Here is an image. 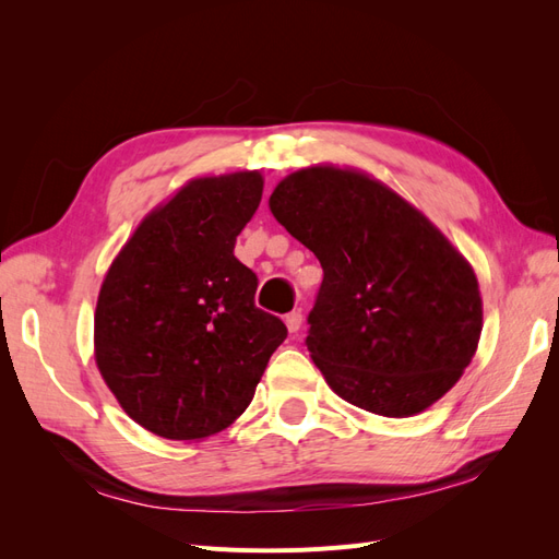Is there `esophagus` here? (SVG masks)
I'll list each match as a JSON object with an SVG mask.
<instances>
[{
	"label": "esophagus",
	"instance_id": "34e87169",
	"mask_svg": "<svg viewBox=\"0 0 559 559\" xmlns=\"http://www.w3.org/2000/svg\"><path fill=\"white\" fill-rule=\"evenodd\" d=\"M284 321H286V329H289V333H298L300 326H302V314L300 312H289Z\"/></svg>",
	"mask_w": 559,
	"mask_h": 559
}]
</instances>
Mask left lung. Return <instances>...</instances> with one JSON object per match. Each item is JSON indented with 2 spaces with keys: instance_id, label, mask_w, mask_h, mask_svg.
I'll list each match as a JSON object with an SVG mask.
<instances>
[{
  "instance_id": "obj_1",
  "label": "left lung",
  "mask_w": 559,
  "mask_h": 559,
  "mask_svg": "<svg viewBox=\"0 0 559 559\" xmlns=\"http://www.w3.org/2000/svg\"><path fill=\"white\" fill-rule=\"evenodd\" d=\"M270 212L321 263L306 345L333 392L384 417L427 411L478 349L468 261L378 179L317 165L284 177Z\"/></svg>"
}]
</instances>
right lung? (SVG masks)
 <instances>
[{"instance_id": "obj_1", "label": "right lung", "mask_w": 559, "mask_h": 559, "mask_svg": "<svg viewBox=\"0 0 559 559\" xmlns=\"http://www.w3.org/2000/svg\"><path fill=\"white\" fill-rule=\"evenodd\" d=\"M263 195L259 173L193 179L151 212L97 296L95 361L146 431L200 441L238 419L286 326L253 302L235 240Z\"/></svg>"}]
</instances>
